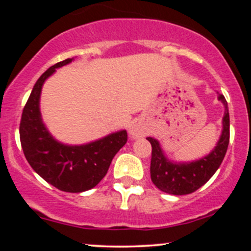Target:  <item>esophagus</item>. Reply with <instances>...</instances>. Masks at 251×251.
Returning <instances> with one entry per match:
<instances>
[{"label": "esophagus", "instance_id": "1", "mask_svg": "<svg viewBox=\"0 0 251 251\" xmlns=\"http://www.w3.org/2000/svg\"><path fill=\"white\" fill-rule=\"evenodd\" d=\"M128 132L132 138H142L145 135V129H144L143 126L139 125V124H133V125H131Z\"/></svg>", "mask_w": 251, "mask_h": 251}]
</instances>
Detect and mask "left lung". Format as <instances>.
<instances>
[{
    "label": "left lung",
    "instance_id": "8db88e82",
    "mask_svg": "<svg viewBox=\"0 0 251 251\" xmlns=\"http://www.w3.org/2000/svg\"><path fill=\"white\" fill-rule=\"evenodd\" d=\"M218 100L223 102L226 112L223 117V129L217 145L208 155L191 163L170 162L164 155L159 142L153 138L146 139L151 143V179L158 189L171 195H189L195 192L208 181L220 168L226 153L230 139V118L227 102L222 94Z\"/></svg>",
    "mask_w": 251,
    "mask_h": 251
}]
</instances>
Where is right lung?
Returning <instances> with one entry per match:
<instances>
[{
	"label": "right lung",
	"mask_w": 251,
	"mask_h": 251,
	"mask_svg": "<svg viewBox=\"0 0 251 251\" xmlns=\"http://www.w3.org/2000/svg\"><path fill=\"white\" fill-rule=\"evenodd\" d=\"M73 61L66 59L48 68L39 77L22 112L20 140L27 162L47 183L65 192H83L94 188L107 174L112 159L127 142L125 129L85 145H65L51 137L40 113L43 82Z\"/></svg>",
	"instance_id": "1"
}]
</instances>
